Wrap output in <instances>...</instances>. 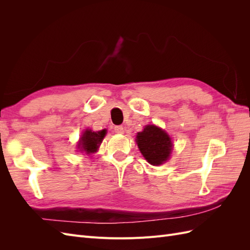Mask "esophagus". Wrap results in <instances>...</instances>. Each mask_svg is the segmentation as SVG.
Wrapping results in <instances>:
<instances>
[{
	"label": "esophagus",
	"mask_w": 250,
	"mask_h": 250,
	"mask_svg": "<svg viewBox=\"0 0 250 250\" xmlns=\"http://www.w3.org/2000/svg\"><path fill=\"white\" fill-rule=\"evenodd\" d=\"M113 131H115L116 133L122 134V133H124V128H123V126H115L113 127Z\"/></svg>",
	"instance_id": "esophagus-1"
}]
</instances>
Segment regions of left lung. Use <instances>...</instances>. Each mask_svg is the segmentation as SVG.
Returning <instances> with one entry per match:
<instances>
[{
    "mask_svg": "<svg viewBox=\"0 0 250 250\" xmlns=\"http://www.w3.org/2000/svg\"><path fill=\"white\" fill-rule=\"evenodd\" d=\"M137 144L145 160L152 166H160L167 162L173 149L169 134L155 125H147L138 132Z\"/></svg>",
    "mask_w": 250,
    "mask_h": 250,
    "instance_id": "obj_1",
    "label": "left lung"
}]
</instances>
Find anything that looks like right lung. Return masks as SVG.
Here are the masks:
<instances>
[{"instance_id": "right-lung-1", "label": "right lung", "mask_w": 250, "mask_h": 250, "mask_svg": "<svg viewBox=\"0 0 250 250\" xmlns=\"http://www.w3.org/2000/svg\"><path fill=\"white\" fill-rule=\"evenodd\" d=\"M105 134H106V129H103L100 131H93L90 129H86L82 133L81 138L78 142V149L81 152H85L87 155L96 153L105 137Z\"/></svg>"}]
</instances>
